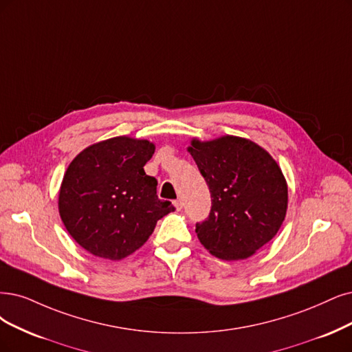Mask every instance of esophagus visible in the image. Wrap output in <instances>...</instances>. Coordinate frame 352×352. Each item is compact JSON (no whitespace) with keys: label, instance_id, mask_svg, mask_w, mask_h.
Here are the masks:
<instances>
[{"label":"esophagus","instance_id":"esophagus-1","mask_svg":"<svg viewBox=\"0 0 352 352\" xmlns=\"http://www.w3.org/2000/svg\"><path fill=\"white\" fill-rule=\"evenodd\" d=\"M174 204H175V209H177L178 212H179L181 209H183V201H181V200H175Z\"/></svg>","mask_w":352,"mask_h":352}]
</instances>
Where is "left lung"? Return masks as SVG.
<instances>
[{"label": "left lung", "mask_w": 352, "mask_h": 352, "mask_svg": "<svg viewBox=\"0 0 352 352\" xmlns=\"http://www.w3.org/2000/svg\"><path fill=\"white\" fill-rule=\"evenodd\" d=\"M204 177L212 210L197 238L223 261L252 256L280 230L289 190L280 165L255 142L239 136L191 139L187 148Z\"/></svg>", "instance_id": "left-lung-1"}]
</instances>
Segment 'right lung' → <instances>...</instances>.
Wrapping results in <instances>:
<instances>
[{
  "label": "right lung",
  "instance_id": "1",
  "mask_svg": "<svg viewBox=\"0 0 352 352\" xmlns=\"http://www.w3.org/2000/svg\"><path fill=\"white\" fill-rule=\"evenodd\" d=\"M155 145L117 136L78 153L65 171L58 209L75 242L96 256L120 261L145 243L158 220L175 210L156 196L145 174Z\"/></svg>",
  "mask_w": 352,
  "mask_h": 352
}]
</instances>
